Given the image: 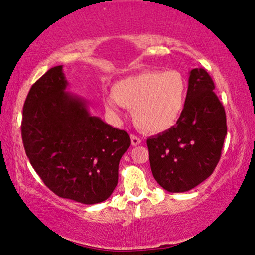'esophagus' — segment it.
<instances>
[{"instance_id":"1","label":"esophagus","mask_w":255,"mask_h":255,"mask_svg":"<svg viewBox=\"0 0 255 255\" xmlns=\"http://www.w3.org/2000/svg\"><path fill=\"white\" fill-rule=\"evenodd\" d=\"M131 142L132 146H139L141 143V139L139 136H136L135 134H131Z\"/></svg>"}]
</instances>
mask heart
Instances as JSON below:
<instances>
[{"label":"heart","mask_w":255,"mask_h":255,"mask_svg":"<svg viewBox=\"0 0 255 255\" xmlns=\"http://www.w3.org/2000/svg\"><path fill=\"white\" fill-rule=\"evenodd\" d=\"M187 83L177 70H148L116 82L112 97L103 105L112 116L121 107L132 109L135 124L150 133H162L175 127L185 108Z\"/></svg>","instance_id":"1"}]
</instances>
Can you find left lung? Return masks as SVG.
Listing matches in <instances>:
<instances>
[{
    "instance_id": "1",
    "label": "left lung",
    "mask_w": 255,
    "mask_h": 255,
    "mask_svg": "<svg viewBox=\"0 0 255 255\" xmlns=\"http://www.w3.org/2000/svg\"><path fill=\"white\" fill-rule=\"evenodd\" d=\"M184 112L175 127L147 139L153 176L162 189L180 193L201 184L219 163L227 119L205 69L190 71Z\"/></svg>"
}]
</instances>
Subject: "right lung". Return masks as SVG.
Instances as JSON below:
<instances>
[{"label":"right lung","instance_id":"obj_1","mask_svg":"<svg viewBox=\"0 0 255 255\" xmlns=\"http://www.w3.org/2000/svg\"><path fill=\"white\" fill-rule=\"evenodd\" d=\"M63 65L33 84L24 103L21 136L32 167L58 197L84 205L108 199L131 145L127 132L92 116L88 102L66 91Z\"/></svg>","mask_w":255,"mask_h":255}]
</instances>
